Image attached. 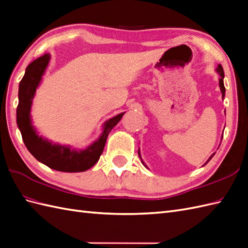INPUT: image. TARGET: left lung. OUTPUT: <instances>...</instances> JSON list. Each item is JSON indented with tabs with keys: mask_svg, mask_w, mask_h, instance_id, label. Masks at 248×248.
Wrapping results in <instances>:
<instances>
[{
	"mask_svg": "<svg viewBox=\"0 0 248 248\" xmlns=\"http://www.w3.org/2000/svg\"><path fill=\"white\" fill-rule=\"evenodd\" d=\"M217 70V72H218V74L220 75V78H219V86H220V90H221V93H222V96L223 98H224L225 96V87H224V82H223V78H224V71H223V68H222V66L221 65H218V68L216 69ZM138 154H139V156H140V159H141V161H142V163H143V165L147 168V166L145 165V163L143 162V160H142V158H141V154H140V149H139V152H138ZM215 155V154H213L211 155L209 158H208V160L204 163V165H206L207 163L211 160V158H213V156ZM203 165V166H204Z\"/></svg>",
	"mask_w": 248,
	"mask_h": 248,
	"instance_id": "obj_1",
	"label": "left lung"
}]
</instances>
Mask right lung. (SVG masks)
<instances>
[{"instance_id": "obj_1", "label": "right lung", "mask_w": 248, "mask_h": 248, "mask_svg": "<svg viewBox=\"0 0 248 248\" xmlns=\"http://www.w3.org/2000/svg\"><path fill=\"white\" fill-rule=\"evenodd\" d=\"M50 61V54L34 60L30 63L19 85V105L16 108V124L23 138L24 144L35 159L51 170L64 172H81L92 168L99 161L103 153L107 137L111 129L122 119L125 112L107 120L103 131L96 140L85 149H76L67 145L52 143L46 138L39 136L33 127L30 110L35 92L42 81Z\"/></svg>"}]
</instances>
